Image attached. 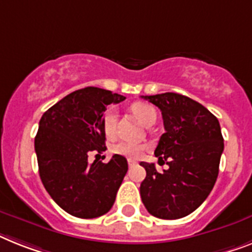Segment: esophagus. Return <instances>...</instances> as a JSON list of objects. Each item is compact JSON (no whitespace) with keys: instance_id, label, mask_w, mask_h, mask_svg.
I'll return each instance as SVG.
<instances>
[{"instance_id":"esophagus-1","label":"esophagus","mask_w":252,"mask_h":252,"mask_svg":"<svg viewBox=\"0 0 252 252\" xmlns=\"http://www.w3.org/2000/svg\"><path fill=\"white\" fill-rule=\"evenodd\" d=\"M135 165H136V162L132 161V159H128V166H130V167L131 166H135Z\"/></svg>"}]
</instances>
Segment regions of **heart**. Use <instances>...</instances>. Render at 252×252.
<instances>
[{
	"instance_id": "heart-1",
	"label": "heart",
	"mask_w": 252,
	"mask_h": 252,
	"mask_svg": "<svg viewBox=\"0 0 252 252\" xmlns=\"http://www.w3.org/2000/svg\"><path fill=\"white\" fill-rule=\"evenodd\" d=\"M131 111L145 125L155 122L157 118V112L148 103L136 101L131 105ZM116 125H117V109L116 107H109L103 116V130L107 136H113L116 134ZM145 149L147 147L144 144L136 141H120L113 147L114 153L122 155L131 159L140 158Z\"/></svg>"
}]
</instances>
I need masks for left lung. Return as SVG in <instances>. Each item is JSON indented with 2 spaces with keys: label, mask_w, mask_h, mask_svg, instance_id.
Listing matches in <instances>:
<instances>
[{
  "label": "left lung",
  "mask_w": 252,
  "mask_h": 252,
  "mask_svg": "<svg viewBox=\"0 0 252 252\" xmlns=\"http://www.w3.org/2000/svg\"><path fill=\"white\" fill-rule=\"evenodd\" d=\"M159 108L162 134L155 151V163L141 162L147 176L140 184L141 201L151 215L180 219L198 209L215 186L224 139L218 118L202 104L176 93L143 96Z\"/></svg>",
  "instance_id": "left-lung-1"
}]
</instances>
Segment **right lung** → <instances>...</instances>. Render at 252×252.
<instances>
[{
  "label": "right lung",
  "mask_w": 252,
  "mask_h": 252,
  "mask_svg": "<svg viewBox=\"0 0 252 252\" xmlns=\"http://www.w3.org/2000/svg\"><path fill=\"white\" fill-rule=\"evenodd\" d=\"M126 97L99 87L73 91L49 108L34 138L39 178L51 198L70 215L93 219L112 209L127 172V159L89 163L87 153L105 147L103 114Z\"/></svg>",
  "instance_id": "obj_1"
}]
</instances>
